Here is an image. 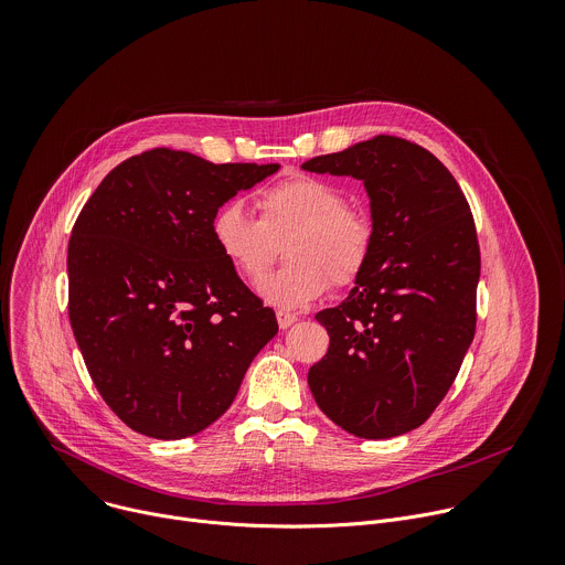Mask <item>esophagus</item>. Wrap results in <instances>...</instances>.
Returning <instances> with one entry per match:
<instances>
[{
    "mask_svg": "<svg viewBox=\"0 0 565 565\" xmlns=\"http://www.w3.org/2000/svg\"><path fill=\"white\" fill-rule=\"evenodd\" d=\"M297 321V317L295 315H290V312H277V324H279V329L281 331H286V329H290L292 324Z\"/></svg>",
    "mask_w": 565,
    "mask_h": 565,
    "instance_id": "1",
    "label": "esophagus"
}]
</instances>
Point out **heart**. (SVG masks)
Returning a JSON list of instances; mask_svg holds the SVG:
<instances>
[{"label":"heart","instance_id":"heart-1","mask_svg":"<svg viewBox=\"0 0 565 565\" xmlns=\"http://www.w3.org/2000/svg\"><path fill=\"white\" fill-rule=\"evenodd\" d=\"M344 205L331 181L297 174L259 192V221L236 201L223 203L212 214L210 238L221 259L255 284L275 259V241L286 236L288 264L259 284V295L281 312L301 310L329 292L331 279L349 286L369 264L373 227Z\"/></svg>","mask_w":565,"mask_h":565}]
</instances>
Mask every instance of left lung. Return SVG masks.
Masks as SVG:
<instances>
[{
	"mask_svg": "<svg viewBox=\"0 0 565 565\" xmlns=\"http://www.w3.org/2000/svg\"><path fill=\"white\" fill-rule=\"evenodd\" d=\"M301 170L362 181L373 227L349 297L315 315L331 347L308 386L344 431L402 436L438 407L473 340L480 255L469 205L431 151L395 136L315 156Z\"/></svg>",
	"mask_w": 565,
	"mask_h": 565,
	"instance_id": "left-lung-1",
	"label": "left lung"
}]
</instances>
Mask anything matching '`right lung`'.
I'll list each match as a JSON object with an SVG mask.
<instances>
[{"label":"right lung","instance_id":"obj_1","mask_svg":"<svg viewBox=\"0 0 565 565\" xmlns=\"http://www.w3.org/2000/svg\"><path fill=\"white\" fill-rule=\"evenodd\" d=\"M281 166L151 149L114 168L68 241V319L89 375L134 431L181 440L218 420L277 335L221 259L212 214Z\"/></svg>","mask_w":565,"mask_h":565}]
</instances>
